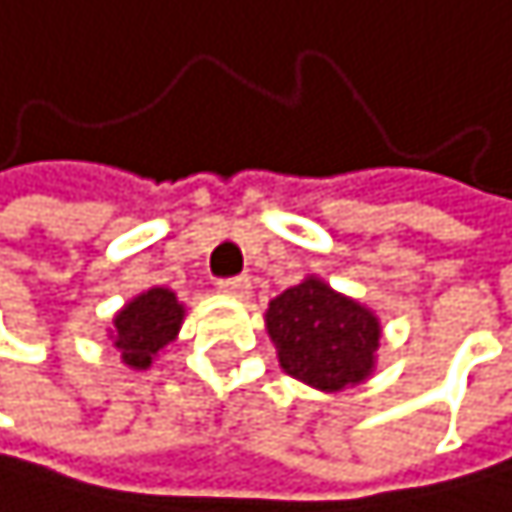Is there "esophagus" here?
<instances>
[{
  "mask_svg": "<svg viewBox=\"0 0 512 512\" xmlns=\"http://www.w3.org/2000/svg\"><path fill=\"white\" fill-rule=\"evenodd\" d=\"M248 289H251V279H248V276H226V279H217V292H223V295L245 298Z\"/></svg>",
  "mask_w": 512,
  "mask_h": 512,
  "instance_id": "obj_1",
  "label": "esophagus"
}]
</instances>
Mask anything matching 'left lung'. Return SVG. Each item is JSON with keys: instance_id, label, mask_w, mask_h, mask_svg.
<instances>
[{"instance_id": "1", "label": "left lung", "mask_w": 512, "mask_h": 512, "mask_svg": "<svg viewBox=\"0 0 512 512\" xmlns=\"http://www.w3.org/2000/svg\"><path fill=\"white\" fill-rule=\"evenodd\" d=\"M267 332L282 370L323 392L367 379L379 348V320L320 279H304L273 298Z\"/></svg>"}]
</instances>
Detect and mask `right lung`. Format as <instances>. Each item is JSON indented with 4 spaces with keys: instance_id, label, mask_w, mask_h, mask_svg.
Segmentation results:
<instances>
[{
    "instance_id": "1",
    "label": "right lung",
    "mask_w": 512,
    "mask_h": 512,
    "mask_svg": "<svg viewBox=\"0 0 512 512\" xmlns=\"http://www.w3.org/2000/svg\"><path fill=\"white\" fill-rule=\"evenodd\" d=\"M183 320V304L170 289H149L133 298L124 311L114 317V345L120 348L127 367L145 370L152 357L177 339Z\"/></svg>"
}]
</instances>
